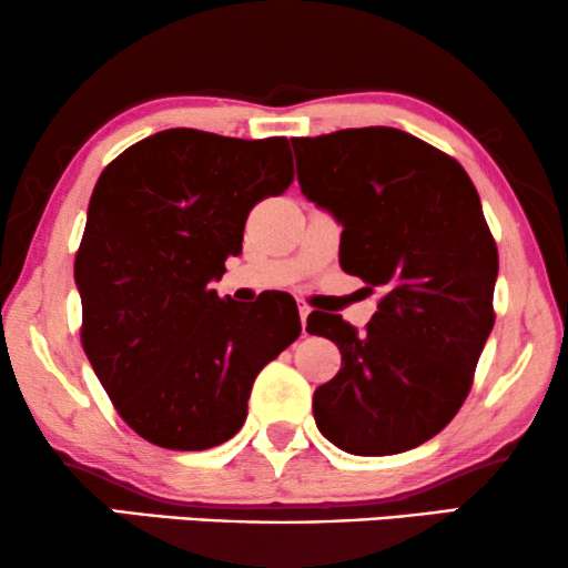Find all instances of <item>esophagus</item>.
<instances>
[{
	"mask_svg": "<svg viewBox=\"0 0 568 568\" xmlns=\"http://www.w3.org/2000/svg\"><path fill=\"white\" fill-rule=\"evenodd\" d=\"M300 321H302V336H307V317H310V313H313V310H310V305L307 302H300Z\"/></svg>",
	"mask_w": 568,
	"mask_h": 568,
	"instance_id": "obj_1",
	"label": "esophagus"
}]
</instances>
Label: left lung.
<instances>
[{
	"label": "left lung",
	"instance_id": "1",
	"mask_svg": "<svg viewBox=\"0 0 568 568\" xmlns=\"http://www.w3.org/2000/svg\"><path fill=\"white\" fill-rule=\"evenodd\" d=\"M302 193L344 224L338 261L377 313L356 331L310 313L341 369L313 395L317 429L352 455H398L439 434L468 398L494 328L499 253L473 181L437 146L390 126L294 139Z\"/></svg>",
	"mask_w": 568,
	"mask_h": 568
}]
</instances>
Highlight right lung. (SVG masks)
<instances>
[{
  "label": "right lung",
  "mask_w": 568,
  "mask_h": 568,
  "mask_svg": "<svg viewBox=\"0 0 568 568\" xmlns=\"http://www.w3.org/2000/svg\"><path fill=\"white\" fill-rule=\"evenodd\" d=\"M294 181L290 142L168 129L98 178L74 258L82 348L119 416L165 449L235 437L258 372L302 333L297 302L222 300L251 209Z\"/></svg>",
  "instance_id": "add662e5"
}]
</instances>
